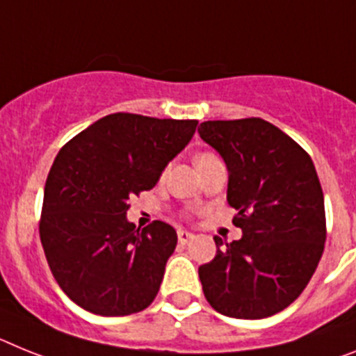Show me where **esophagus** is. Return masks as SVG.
Here are the masks:
<instances>
[{"instance_id":"esophagus-1","label":"esophagus","mask_w":356,"mask_h":356,"mask_svg":"<svg viewBox=\"0 0 356 356\" xmlns=\"http://www.w3.org/2000/svg\"><path fill=\"white\" fill-rule=\"evenodd\" d=\"M177 238L181 244H188L193 238V234H190V232H186V229H179Z\"/></svg>"}]
</instances>
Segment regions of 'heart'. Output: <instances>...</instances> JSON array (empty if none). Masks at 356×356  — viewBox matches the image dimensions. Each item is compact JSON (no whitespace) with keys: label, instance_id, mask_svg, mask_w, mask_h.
Segmentation results:
<instances>
[{"label":"heart","instance_id":"b5f03b06","mask_svg":"<svg viewBox=\"0 0 356 356\" xmlns=\"http://www.w3.org/2000/svg\"><path fill=\"white\" fill-rule=\"evenodd\" d=\"M208 157H213V154H210V152H202V154H199L195 157V163H199L201 159H208Z\"/></svg>","mask_w":356,"mask_h":356}]
</instances>
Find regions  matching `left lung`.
Here are the masks:
<instances>
[{
  "label": "left lung",
  "instance_id": "8db88e82",
  "mask_svg": "<svg viewBox=\"0 0 356 356\" xmlns=\"http://www.w3.org/2000/svg\"><path fill=\"white\" fill-rule=\"evenodd\" d=\"M204 143L228 168V204L243 237H213V261L199 268L215 312L266 318L302 293L325 243L324 193L302 146L261 118L204 121Z\"/></svg>",
  "mask_w": 356,
  "mask_h": 356
}]
</instances>
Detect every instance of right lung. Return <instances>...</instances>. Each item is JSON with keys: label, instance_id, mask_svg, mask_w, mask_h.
Masks as SVG:
<instances>
[{"label": "right lung", "instance_id": "1", "mask_svg": "<svg viewBox=\"0 0 356 356\" xmlns=\"http://www.w3.org/2000/svg\"><path fill=\"white\" fill-rule=\"evenodd\" d=\"M195 128V119L118 112L59 150L44 184L40 237L54 279L77 306L124 316L154 302L177 234L163 220L136 228L128 199L155 186Z\"/></svg>", "mask_w": 356, "mask_h": 356}]
</instances>
